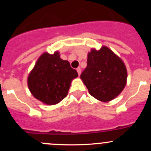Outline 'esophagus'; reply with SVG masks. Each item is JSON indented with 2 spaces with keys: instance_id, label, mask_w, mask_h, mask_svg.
I'll return each instance as SVG.
<instances>
[{
  "instance_id": "34e87169",
  "label": "esophagus",
  "mask_w": 151,
  "mask_h": 151,
  "mask_svg": "<svg viewBox=\"0 0 151 151\" xmlns=\"http://www.w3.org/2000/svg\"><path fill=\"white\" fill-rule=\"evenodd\" d=\"M77 73H78L79 76H80V74H81V68H80V67H79V68H77Z\"/></svg>"
}]
</instances>
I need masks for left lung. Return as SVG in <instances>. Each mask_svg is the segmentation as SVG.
<instances>
[{
	"label": "left lung",
	"instance_id": "obj_1",
	"mask_svg": "<svg viewBox=\"0 0 151 151\" xmlns=\"http://www.w3.org/2000/svg\"><path fill=\"white\" fill-rule=\"evenodd\" d=\"M89 93L103 102L118 96L125 88L127 71L123 60L108 47L92 49L87 67L80 75Z\"/></svg>",
	"mask_w": 151,
	"mask_h": 151
}]
</instances>
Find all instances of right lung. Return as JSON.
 Wrapping results in <instances>:
<instances>
[{"mask_svg": "<svg viewBox=\"0 0 151 151\" xmlns=\"http://www.w3.org/2000/svg\"><path fill=\"white\" fill-rule=\"evenodd\" d=\"M78 77L68 60L60 58L59 52H45L39 58L29 74L28 85L32 95L44 104L54 105L68 94L71 80Z\"/></svg>", "mask_w": 151, "mask_h": 151, "instance_id": "obj_1", "label": "right lung"}]
</instances>
